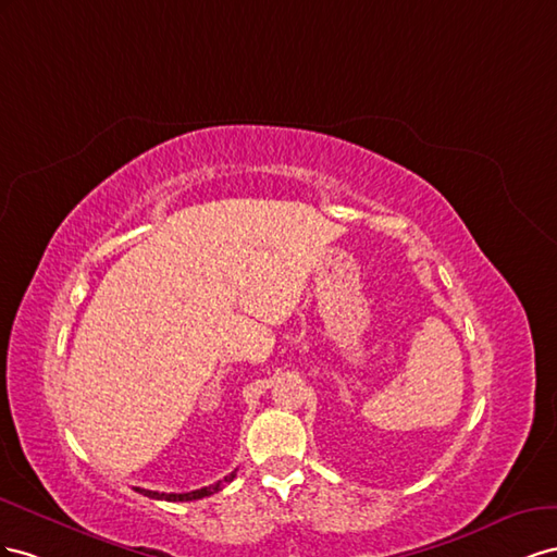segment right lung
<instances>
[{
    "instance_id": "1",
    "label": "right lung",
    "mask_w": 557,
    "mask_h": 557,
    "mask_svg": "<svg viewBox=\"0 0 557 557\" xmlns=\"http://www.w3.org/2000/svg\"><path fill=\"white\" fill-rule=\"evenodd\" d=\"M235 479V471L231 475H226L224 481H219L214 485H208V487H200V490H194V492H182V495H177V492H153V490H141V487H135L137 492H141V495L149 497V499H165V502H194V499H202V497H210L214 495V492H219L221 487H224V483H231Z\"/></svg>"
}]
</instances>
